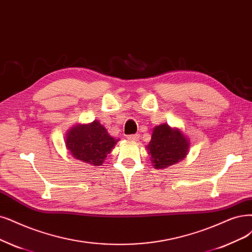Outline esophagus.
Here are the masks:
<instances>
[{"mask_svg": "<svg viewBox=\"0 0 252 252\" xmlns=\"http://www.w3.org/2000/svg\"><path fill=\"white\" fill-rule=\"evenodd\" d=\"M126 138L128 139L129 141H138L139 135H138V134H135V135H127Z\"/></svg>", "mask_w": 252, "mask_h": 252, "instance_id": "34e87169", "label": "esophagus"}]
</instances>
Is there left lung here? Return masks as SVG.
<instances>
[{
	"instance_id": "obj_1",
	"label": "left lung",
	"mask_w": 252,
	"mask_h": 252,
	"mask_svg": "<svg viewBox=\"0 0 252 252\" xmlns=\"http://www.w3.org/2000/svg\"><path fill=\"white\" fill-rule=\"evenodd\" d=\"M146 148L155 168L164 169L185 159L190 150V139L180 128L162 124L154 127Z\"/></svg>"
}]
</instances>
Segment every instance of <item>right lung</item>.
<instances>
[{
    "mask_svg": "<svg viewBox=\"0 0 252 252\" xmlns=\"http://www.w3.org/2000/svg\"><path fill=\"white\" fill-rule=\"evenodd\" d=\"M118 141L119 139L111 137L97 120L74 125L65 136V146L74 159L92 166L104 163Z\"/></svg>",
    "mask_w": 252,
    "mask_h": 252,
    "instance_id": "right-lung-1",
    "label": "right lung"
}]
</instances>
